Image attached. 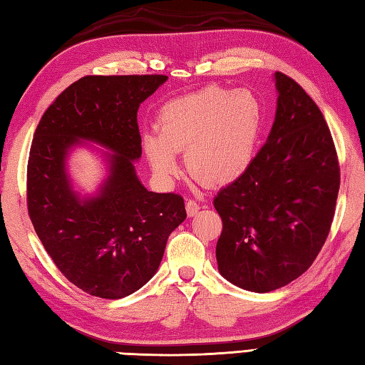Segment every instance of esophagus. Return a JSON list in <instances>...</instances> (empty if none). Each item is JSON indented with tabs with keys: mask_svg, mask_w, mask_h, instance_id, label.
I'll return each instance as SVG.
<instances>
[{
	"mask_svg": "<svg viewBox=\"0 0 365 365\" xmlns=\"http://www.w3.org/2000/svg\"><path fill=\"white\" fill-rule=\"evenodd\" d=\"M198 210H200V203H197L195 200L185 202V211H187L189 216H195Z\"/></svg>",
	"mask_w": 365,
	"mask_h": 365,
	"instance_id": "1",
	"label": "esophagus"
}]
</instances>
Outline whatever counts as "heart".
I'll return each instance as SVG.
<instances>
[{
	"instance_id": "b5f03b06",
	"label": "heart",
	"mask_w": 365,
	"mask_h": 365,
	"mask_svg": "<svg viewBox=\"0 0 365 365\" xmlns=\"http://www.w3.org/2000/svg\"><path fill=\"white\" fill-rule=\"evenodd\" d=\"M262 125V103L252 92L210 86L165 103L159 130L144 132L143 149L163 181L176 175L178 150L185 149L192 176L224 185L250 168Z\"/></svg>"
}]
</instances>
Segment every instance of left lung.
Here are the masks:
<instances>
[{"instance_id":"obj_1","label":"left lung","mask_w":365,"mask_h":365,"mask_svg":"<svg viewBox=\"0 0 365 365\" xmlns=\"http://www.w3.org/2000/svg\"><path fill=\"white\" fill-rule=\"evenodd\" d=\"M277 114L250 168L217 192V268L242 289L270 292L307 272L331 230L340 167L324 115L289 76L274 73Z\"/></svg>"}]
</instances>
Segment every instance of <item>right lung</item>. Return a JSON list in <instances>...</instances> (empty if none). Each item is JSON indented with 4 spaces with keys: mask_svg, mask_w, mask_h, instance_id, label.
I'll use <instances>...</instances> for the list:
<instances>
[{
    "mask_svg": "<svg viewBox=\"0 0 365 365\" xmlns=\"http://www.w3.org/2000/svg\"><path fill=\"white\" fill-rule=\"evenodd\" d=\"M168 76H86L41 118L26 168V203L36 235L68 281L101 299H122L154 277L170 233L185 219L178 194L149 192L136 176L141 103ZM95 142L108 176L93 196L72 187L67 159Z\"/></svg>",
    "mask_w": 365,
    "mask_h": 365,
    "instance_id": "right-lung-1",
    "label": "right lung"
}]
</instances>
